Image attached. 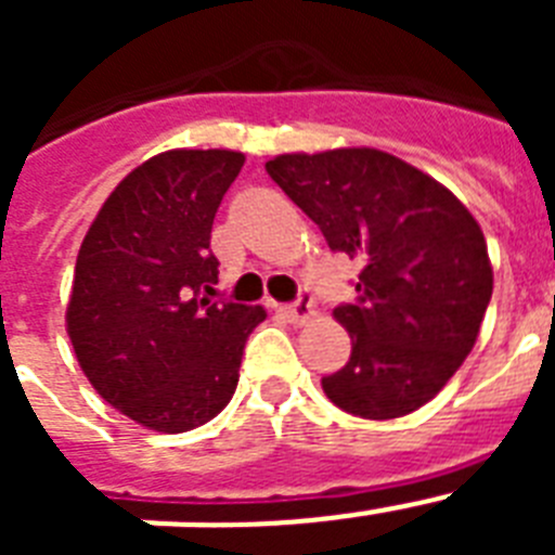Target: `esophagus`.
Segmentation results:
<instances>
[{
  "mask_svg": "<svg viewBox=\"0 0 555 555\" xmlns=\"http://www.w3.org/2000/svg\"><path fill=\"white\" fill-rule=\"evenodd\" d=\"M281 313L288 322H294V325H302V322H308L313 317V297L308 292H300V297L288 302V306H283Z\"/></svg>",
  "mask_w": 555,
  "mask_h": 555,
  "instance_id": "1",
  "label": "esophagus"
}]
</instances>
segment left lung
<instances>
[{"label": "left lung", "instance_id": "8db88e82", "mask_svg": "<svg viewBox=\"0 0 555 555\" xmlns=\"http://www.w3.org/2000/svg\"><path fill=\"white\" fill-rule=\"evenodd\" d=\"M267 175L325 235L364 263L356 302L333 311L350 361L322 377L331 403L364 420L405 416L469 356L492 300L478 222L444 185L380 150L281 155Z\"/></svg>", "mask_w": 555, "mask_h": 555}]
</instances>
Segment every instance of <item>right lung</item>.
I'll use <instances>...</instances> for the list:
<instances>
[{
  "label": "right lung",
  "mask_w": 555,
  "mask_h": 555,
  "mask_svg": "<svg viewBox=\"0 0 555 555\" xmlns=\"http://www.w3.org/2000/svg\"><path fill=\"white\" fill-rule=\"evenodd\" d=\"M242 152L171 150L132 169L82 238L68 300L77 361L113 409L164 434L205 425L238 384L261 306L217 297L210 228Z\"/></svg>",
  "instance_id": "add662e5"
}]
</instances>
